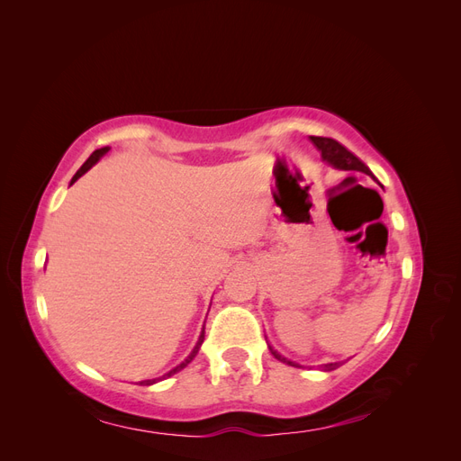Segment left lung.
I'll return each instance as SVG.
<instances>
[{
    "instance_id": "obj_1",
    "label": "left lung",
    "mask_w": 461,
    "mask_h": 461,
    "mask_svg": "<svg viewBox=\"0 0 461 461\" xmlns=\"http://www.w3.org/2000/svg\"><path fill=\"white\" fill-rule=\"evenodd\" d=\"M310 140L313 142V146L321 151V158H323V161H327L329 165H332L334 169H342V171H359V173H366L369 175V167L366 163H361L352 151H348L342 144H339L337 140H332V138H323V136H310ZM271 354L278 359L283 361V364L286 366H292V367H300L298 364H294V361L286 359L285 356L278 354L276 350H273V346H269ZM340 364H325L321 366V369L323 371H332L337 369Z\"/></svg>"
}]
</instances>
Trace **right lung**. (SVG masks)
I'll return each instance as SVG.
<instances>
[{
  "instance_id": "obj_1",
  "label": "right lung",
  "mask_w": 461,
  "mask_h": 461,
  "mask_svg": "<svg viewBox=\"0 0 461 461\" xmlns=\"http://www.w3.org/2000/svg\"><path fill=\"white\" fill-rule=\"evenodd\" d=\"M109 151V148H100V149H95L94 153H92V156L85 161V165H82L80 167V169L77 171V175L73 176V180H71V185L73 183H77V180L82 176V175H85V173H88L90 169H92V167L97 163V161H100L104 156H105V153ZM203 337H205V327H203V330H202V334H200V339H198V342H196V346H194V350L190 352V356L183 361V364H178L176 367H173L169 373H165V375H161V376H158V379H148V381H140V384H144V386H149V384H156L158 381H163V379H167V376H171V375H175V373H178L180 369H185L188 364H190V361L194 359V357H196V354L200 352V346H202V342H203Z\"/></svg>"
}]
</instances>
